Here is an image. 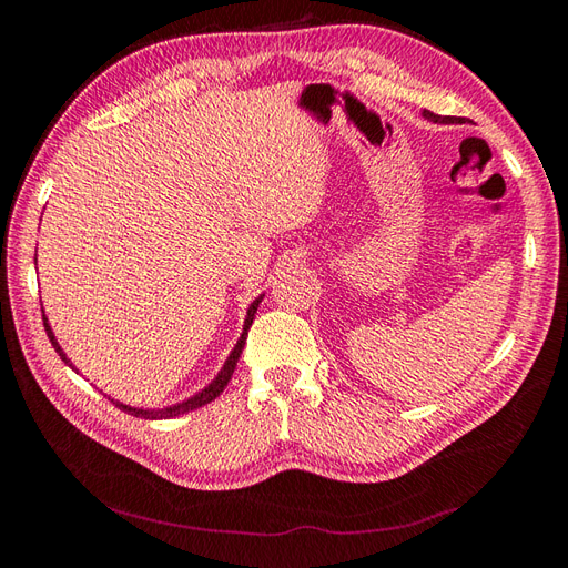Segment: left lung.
Masks as SVG:
<instances>
[{
  "mask_svg": "<svg viewBox=\"0 0 568 568\" xmlns=\"http://www.w3.org/2000/svg\"><path fill=\"white\" fill-rule=\"evenodd\" d=\"M422 115H424L426 120H434V123H453L450 115H448V118H445V115L440 118V115H436V113H432V111H424Z\"/></svg>",
  "mask_w": 568,
  "mask_h": 568,
  "instance_id": "left-lung-1",
  "label": "left lung"
}]
</instances>
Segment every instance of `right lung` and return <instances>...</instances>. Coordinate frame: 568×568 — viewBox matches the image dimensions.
Instances as JSON below:
<instances>
[{
    "mask_svg": "<svg viewBox=\"0 0 568 568\" xmlns=\"http://www.w3.org/2000/svg\"><path fill=\"white\" fill-rule=\"evenodd\" d=\"M261 301H263V294L257 296L251 305H248V311H246V320H244V332H242V336H239V341H236V346L232 348V353H230V357L225 359V365H222V369L217 372V376L215 379L205 386V388H201L196 395H192V398H186V400H182V403H175V405H168V407H161V409H149V407H132V405H125V403H120V400H113L111 398V403H115V407H120L123 412H128V415H134V417H142V419H170V417H180V415H184V412H192V409H196V407H203V405H209L211 400H215L217 395L225 390V386H227V382L232 379V374H234V367H236V363H239V357H242V351H244V346H246V336H248V329H251V324H253V317H255V311H257V305H261ZM42 320H44V332H47V336H49V341H51V346H54V351L61 355V359L63 363L71 367V369H75V365L71 363V359L65 357V353H63V348L59 346V341H57V336H54V332H51V326H49V320L44 317V311H42ZM78 372V369H75Z\"/></svg>",
    "mask_w": 568,
    "mask_h": 568,
    "instance_id": "right-lung-1",
    "label": "right lung"
}]
</instances>
